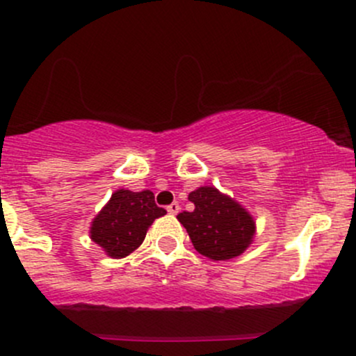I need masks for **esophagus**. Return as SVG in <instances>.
I'll use <instances>...</instances> for the list:
<instances>
[{
    "mask_svg": "<svg viewBox=\"0 0 356 356\" xmlns=\"http://www.w3.org/2000/svg\"><path fill=\"white\" fill-rule=\"evenodd\" d=\"M167 211L170 213V215H177V213L181 211V204H179V203H172V204H168V207H167Z\"/></svg>",
    "mask_w": 356,
    "mask_h": 356,
    "instance_id": "34e87169",
    "label": "esophagus"
}]
</instances>
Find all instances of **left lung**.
Masks as SVG:
<instances>
[{
	"mask_svg": "<svg viewBox=\"0 0 356 356\" xmlns=\"http://www.w3.org/2000/svg\"><path fill=\"white\" fill-rule=\"evenodd\" d=\"M193 211L177 215L188 230L194 249L213 261L241 256L254 242L256 222L238 201L215 186H201L189 193Z\"/></svg>",
	"mask_w": 356,
	"mask_h": 356,
	"instance_id": "left-lung-1",
	"label": "left lung"
}]
</instances>
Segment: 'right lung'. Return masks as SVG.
Here are the masks:
<instances>
[{
  "mask_svg": "<svg viewBox=\"0 0 356 356\" xmlns=\"http://www.w3.org/2000/svg\"><path fill=\"white\" fill-rule=\"evenodd\" d=\"M152 191L118 189L90 225V238L112 259H122L143 244L149 225L165 215Z\"/></svg>",
  "mask_w": 356,
  "mask_h": 356,
  "instance_id": "add662e5",
  "label": "right lung"
}]
</instances>
